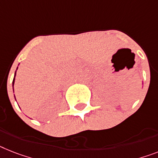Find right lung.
Here are the masks:
<instances>
[{
	"instance_id": "add662e5",
	"label": "right lung",
	"mask_w": 158,
	"mask_h": 158,
	"mask_svg": "<svg viewBox=\"0 0 158 158\" xmlns=\"http://www.w3.org/2000/svg\"><path fill=\"white\" fill-rule=\"evenodd\" d=\"M15 75H16V73H15ZM15 75H14V80H13V89H14V80H15ZM15 97V96H14Z\"/></svg>"
}]
</instances>
